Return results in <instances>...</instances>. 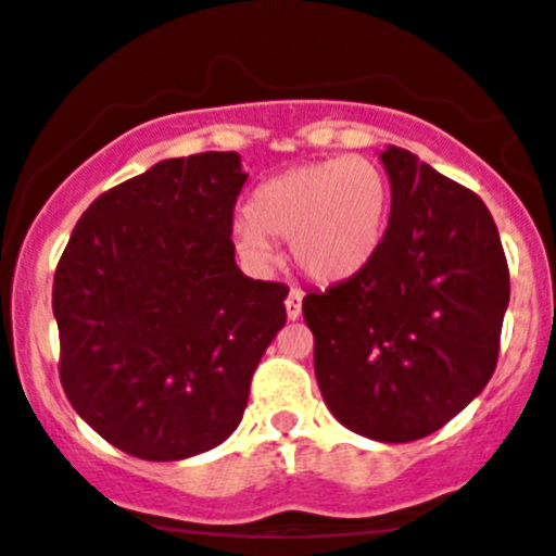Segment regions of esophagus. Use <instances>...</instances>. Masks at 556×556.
Segmentation results:
<instances>
[{"instance_id": "34e87169", "label": "esophagus", "mask_w": 556, "mask_h": 556, "mask_svg": "<svg viewBox=\"0 0 556 556\" xmlns=\"http://www.w3.org/2000/svg\"><path fill=\"white\" fill-rule=\"evenodd\" d=\"M285 305H287V318L295 321V318H300V311H303V292H300L298 287H290V295H287Z\"/></svg>"}]
</instances>
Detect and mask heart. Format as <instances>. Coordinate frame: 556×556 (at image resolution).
Listing matches in <instances>:
<instances>
[{
    "label": "heart",
    "mask_w": 556,
    "mask_h": 556,
    "mask_svg": "<svg viewBox=\"0 0 556 556\" xmlns=\"http://www.w3.org/2000/svg\"><path fill=\"white\" fill-rule=\"evenodd\" d=\"M389 185L366 156H331L271 177L232 225L238 256L271 266L274 240L290 242L292 261L316 282H342L374 258L384 235Z\"/></svg>",
    "instance_id": "b5f03b06"
}]
</instances>
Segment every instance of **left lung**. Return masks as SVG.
<instances>
[{
	"mask_svg": "<svg viewBox=\"0 0 556 556\" xmlns=\"http://www.w3.org/2000/svg\"><path fill=\"white\" fill-rule=\"evenodd\" d=\"M392 214L355 277L308 292L321 397L350 431L416 442L481 394L500 355L509 269L486 203L410 151H381Z\"/></svg>",
	"mask_w": 556,
	"mask_h": 556,
	"instance_id": "left-lung-1",
	"label": "left lung"
}]
</instances>
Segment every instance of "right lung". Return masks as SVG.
<instances>
[{
  "label": "right lung",
  "instance_id": "1",
  "mask_svg": "<svg viewBox=\"0 0 556 556\" xmlns=\"http://www.w3.org/2000/svg\"><path fill=\"white\" fill-rule=\"evenodd\" d=\"M235 151L164 159L101 193L56 264L60 379L75 413L140 460H185L238 429L287 287L235 264Z\"/></svg>",
  "mask_w": 556,
  "mask_h": 556
}]
</instances>
